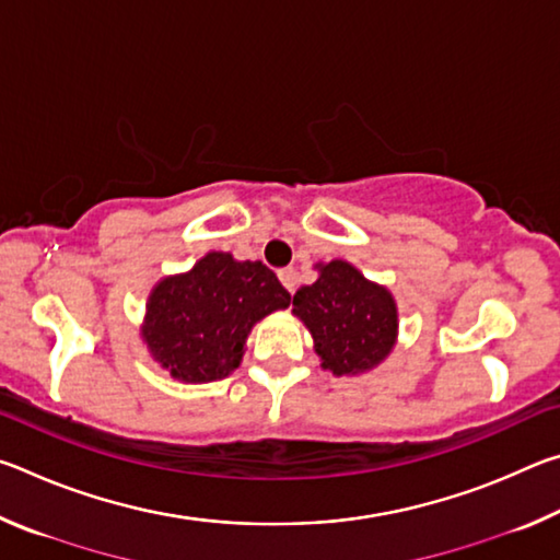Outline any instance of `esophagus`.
Listing matches in <instances>:
<instances>
[{
  "label": "esophagus",
  "instance_id": "1",
  "mask_svg": "<svg viewBox=\"0 0 560 560\" xmlns=\"http://www.w3.org/2000/svg\"><path fill=\"white\" fill-rule=\"evenodd\" d=\"M279 279H281V283H283V287H287L289 291H293V289H296L299 273H296V269H291V267H287V269H281V271H279Z\"/></svg>",
  "mask_w": 560,
  "mask_h": 560
}]
</instances>
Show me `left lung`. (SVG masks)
<instances>
[{
    "label": "left lung",
    "mask_w": 560,
    "mask_h": 560,
    "mask_svg": "<svg viewBox=\"0 0 560 560\" xmlns=\"http://www.w3.org/2000/svg\"><path fill=\"white\" fill-rule=\"evenodd\" d=\"M318 269L316 283L293 293V314L311 330L320 365L334 375L371 371L395 343L393 296L348 261L320 264Z\"/></svg>",
    "instance_id": "8db88e82"
}]
</instances>
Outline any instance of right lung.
I'll use <instances>...</instances> for the list:
<instances>
[{
	"instance_id": "right-lung-1",
	"label": "right lung",
	"mask_w": 560,
	"mask_h": 560,
	"mask_svg": "<svg viewBox=\"0 0 560 560\" xmlns=\"http://www.w3.org/2000/svg\"><path fill=\"white\" fill-rule=\"evenodd\" d=\"M291 293L261 261L212 252L192 271L150 293L143 338L163 368L185 383H210L240 365L252 326L287 308Z\"/></svg>"
}]
</instances>
